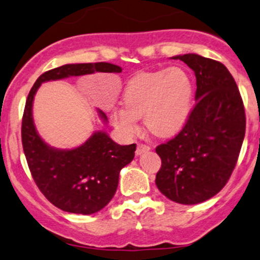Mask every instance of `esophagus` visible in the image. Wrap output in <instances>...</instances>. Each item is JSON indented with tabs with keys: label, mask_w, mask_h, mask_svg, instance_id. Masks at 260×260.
<instances>
[{
	"label": "esophagus",
	"mask_w": 260,
	"mask_h": 260,
	"mask_svg": "<svg viewBox=\"0 0 260 260\" xmlns=\"http://www.w3.org/2000/svg\"><path fill=\"white\" fill-rule=\"evenodd\" d=\"M150 150H151V147L148 146V145H146V144H138L137 150H136V154L137 155H140V154H143V153H145V152H147V151H150Z\"/></svg>",
	"instance_id": "esophagus-1"
}]
</instances>
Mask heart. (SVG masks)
Returning <instances> with one entry per match:
<instances>
[{"mask_svg": "<svg viewBox=\"0 0 260 260\" xmlns=\"http://www.w3.org/2000/svg\"><path fill=\"white\" fill-rule=\"evenodd\" d=\"M195 86L189 72L181 67L139 72L123 89V105L112 109V121L124 136L139 129V117L157 137L178 133L192 109Z\"/></svg>", "mask_w": 260, "mask_h": 260, "instance_id": "1", "label": "heart"}]
</instances>
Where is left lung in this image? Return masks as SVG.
Returning a JSON list of instances; mask_svg holds the SVG:
<instances>
[{
  "label": "left lung",
  "instance_id": "1",
  "mask_svg": "<svg viewBox=\"0 0 260 260\" xmlns=\"http://www.w3.org/2000/svg\"><path fill=\"white\" fill-rule=\"evenodd\" d=\"M195 72V107L182 131L155 152L161 168L155 184L181 205H196L226 185L245 137L243 99L233 76L220 61L195 53L176 55Z\"/></svg>",
  "mask_w": 260,
  "mask_h": 260
}]
</instances>
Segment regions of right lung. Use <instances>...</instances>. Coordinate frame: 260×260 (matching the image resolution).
Returning <instances> with one entry per match:
<instances>
[{
    "label": "right lung",
    "instance_id": "obj_1",
    "mask_svg": "<svg viewBox=\"0 0 260 260\" xmlns=\"http://www.w3.org/2000/svg\"><path fill=\"white\" fill-rule=\"evenodd\" d=\"M110 63L67 64L40 76L30 89L22 116L21 138L27 164L38 188L52 205L64 212L94 214L108 205L119 184L121 169L134 158L137 145L114 143L105 132H95L84 144L72 150H58L41 139L34 126L32 107L41 83L94 74L119 72ZM107 121V115L99 110Z\"/></svg>",
    "mask_w": 260,
    "mask_h": 260
}]
</instances>
